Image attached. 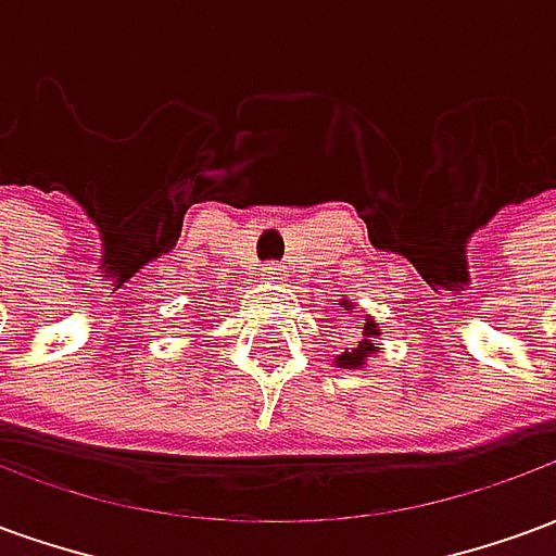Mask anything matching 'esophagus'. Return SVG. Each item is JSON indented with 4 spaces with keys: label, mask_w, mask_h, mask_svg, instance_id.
I'll return each instance as SVG.
<instances>
[{
    "label": "esophagus",
    "mask_w": 556,
    "mask_h": 556,
    "mask_svg": "<svg viewBox=\"0 0 556 556\" xmlns=\"http://www.w3.org/2000/svg\"><path fill=\"white\" fill-rule=\"evenodd\" d=\"M262 279H267V282H279V279H286V267L279 265V262H267V265L262 267Z\"/></svg>",
    "instance_id": "1"
}]
</instances>
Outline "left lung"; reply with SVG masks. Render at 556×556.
<instances>
[{"instance_id": "1", "label": "left lung", "mask_w": 556, "mask_h": 556, "mask_svg": "<svg viewBox=\"0 0 556 556\" xmlns=\"http://www.w3.org/2000/svg\"><path fill=\"white\" fill-rule=\"evenodd\" d=\"M375 337H378V330H375L372 318H366V325H363V337L357 339V345L354 349H345L337 357V366H345V369H354V366H363V361L369 357L375 351Z\"/></svg>"}]
</instances>
